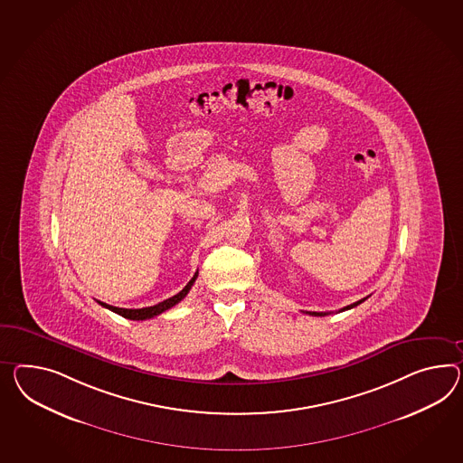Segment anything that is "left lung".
I'll use <instances>...</instances> for the list:
<instances>
[{
    "mask_svg": "<svg viewBox=\"0 0 463 463\" xmlns=\"http://www.w3.org/2000/svg\"><path fill=\"white\" fill-rule=\"evenodd\" d=\"M368 297H364V298H361V300H357L354 304H351V306H345V307L341 308L339 312H344V310H349V308L356 307L359 306L361 302H364ZM306 314H310V316H327V312H306Z\"/></svg>",
    "mask_w": 463,
    "mask_h": 463,
    "instance_id": "8db88e82",
    "label": "left lung"
}]
</instances>
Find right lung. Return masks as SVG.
Wrapping results in <instances>:
<instances>
[{"instance_id": "obj_1", "label": "right lung", "mask_w": 463, "mask_h": 463, "mask_svg": "<svg viewBox=\"0 0 463 463\" xmlns=\"http://www.w3.org/2000/svg\"><path fill=\"white\" fill-rule=\"evenodd\" d=\"M196 277H198V272L193 275V279H191L190 282L186 284V287H184V288H183L179 294H176V296L169 297V298H166V300H163V302H159V304H156V306H151V307L122 308L114 307V306H109V304H104V302H99V304H100L102 307L109 308V310H112V312H116V314H119V316L126 317V319H151V317H156V316L163 314V312L167 310V308L175 307L178 302H181L184 297L188 296V292H190L191 287H193V284H194Z\"/></svg>"}]
</instances>
